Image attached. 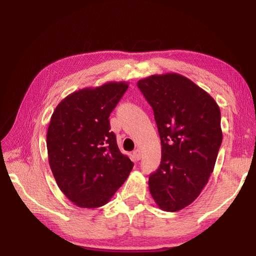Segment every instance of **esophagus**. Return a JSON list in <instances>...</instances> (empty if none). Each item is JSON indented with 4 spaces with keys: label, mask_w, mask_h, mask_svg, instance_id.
<instances>
[{
    "label": "esophagus",
    "mask_w": 256,
    "mask_h": 256,
    "mask_svg": "<svg viewBox=\"0 0 256 256\" xmlns=\"http://www.w3.org/2000/svg\"><path fill=\"white\" fill-rule=\"evenodd\" d=\"M134 158H136V160H140L141 157H142L141 150H136L134 152Z\"/></svg>",
    "instance_id": "1"
}]
</instances>
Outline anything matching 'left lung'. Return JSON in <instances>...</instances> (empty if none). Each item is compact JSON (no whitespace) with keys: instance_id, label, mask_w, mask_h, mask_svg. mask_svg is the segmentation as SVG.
<instances>
[{"instance_id":"8db88e82","label":"left lung","mask_w":256,"mask_h":256,"mask_svg":"<svg viewBox=\"0 0 256 256\" xmlns=\"http://www.w3.org/2000/svg\"><path fill=\"white\" fill-rule=\"evenodd\" d=\"M138 88L152 108L161 141L150 192L162 210L178 212L200 196L214 171L222 143L219 106L178 74L150 76Z\"/></svg>"}]
</instances>
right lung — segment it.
Listing matches in <instances>:
<instances>
[{"mask_svg":"<svg viewBox=\"0 0 256 256\" xmlns=\"http://www.w3.org/2000/svg\"><path fill=\"white\" fill-rule=\"evenodd\" d=\"M127 88L126 82H108L80 90L62 100L51 116L49 164L58 188L76 206L106 204L134 168L118 150L109 120Z\"/></svg>","mask_w":256,"mask_h":256,"instance_id":"add662e5","label":"right lung"}]
</instances>
